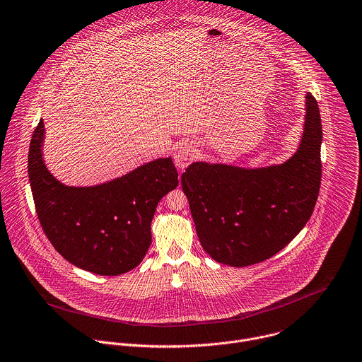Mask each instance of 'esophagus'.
Wrapping results in <instances>:
<instances>
[{"label": "esophagus", "mask_w": 362, "mask_h": 362, "mask_svg": "<svg viewBox=\"0 0 362 362\" xmlns=\"http://www.w3.org/2000/svg\"><path fill=\"white\" fill-rule=\"evenodd\" d=\"M194 158V146L190 144V142H183L180 144L176 151H175V155H173V159H175V163L177 168L180 169H185Z\"/></svg>", "instance_id": "obj_1"}]
</instances>
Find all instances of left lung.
Here are the masks:
<instances>
[{"instance_id":"1","label":"left lung","mask_w":362,"mask_h":362,"mask_svg":"<svg viewBox=\"0 0 362 362\" xmlns=\"http://www.w3.org/2000/svg\"><path fill=\"white\" fill-rule=\"evenodd\" d=\"M322 118L306 94L302 139L292 158L267 168L193 162L182 189L203 250L230 267L259 264L285 248L313 214L322 180Z\"/></svg>"}]
</instances>
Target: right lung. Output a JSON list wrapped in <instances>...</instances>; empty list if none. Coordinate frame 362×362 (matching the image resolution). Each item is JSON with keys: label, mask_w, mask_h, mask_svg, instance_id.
I'll use <instances>...</instances> for the list:
<instances>
[{"label": "right lung", "mask_w": 362, "mask_h": 362, "mask_svg": "<svg viewBox=\"0 0 362 362\" xmlns=\"http://www.w3.org/2000/svg\"><path fill=\"white\" fill-rule=\"evenodd\" d=\"M43 119L33 131L28 175L36 214L54 250L95 275H122L138 267L152 243L151 223L160 199L179 185L172 158H159L94 186H66L42 156Z\"/></svg>", "instance_id": "obj_1"}]
</instances>
